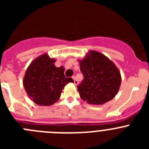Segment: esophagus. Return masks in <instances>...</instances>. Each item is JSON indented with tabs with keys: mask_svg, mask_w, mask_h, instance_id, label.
Segmentation results:
<instances>
[{
	"mask_svg": "<svg viewBox=\"0 0 149 149\" xmlns=\"http://www.w3.org/2000/svg\"><path fill=\"white\" fill-rule=\"evenodd\" d=\"M72 78H73V80H74V85H77V84H78V81L76 80L75 77H74V76H73V77H72Z\"/></svg>",
	"mask_w": 149,
	"mask_h": 149,
	"instance_id": "34e87169",
	"label": "esophagus"
}]
</instances>
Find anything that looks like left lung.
Masks as SVG:
<instances>
[{
    "mask_svg": "<svg viewBox=\"0 0 149 149\" xmlns=\"http://www.w3.org/2000/svg\"><path fill=\"white\" fill-rule=\"evenodd\" d=\"M84 81L77 86L80 97L89 104L108 102L119 90L122 77L119 68L108 57L96 51H89L78 60Z\"/></svg>",
    "mask_w": 149,
    "mask_h": 149,
    "instance_id": "1",
    "label": "left lung"
}]
</instances>
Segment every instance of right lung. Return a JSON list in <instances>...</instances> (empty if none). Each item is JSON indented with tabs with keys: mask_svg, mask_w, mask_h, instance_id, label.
<instances>
[{
	"mask_svg": "<svg viewBox=\"0 0 149 149\" xmlns=\"http://www.w3.org/2000/svg\"><path fill=\"white\" fill-rule=\"evenodd\" d=\"M54 58L43 54L31 62L26 70L23 85L29 98L40 106H51L58 101L62 90L72 77L64 75L63 66L56 67Z\"/></svg>",
	"mask_w": 149,
	"mask_h": 149,
	"instance_id": "add662e5",
	"label": "right lung"
}]
</instances>
